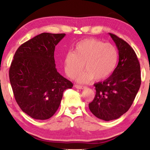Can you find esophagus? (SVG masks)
<instances>
[{
    "instance_id": "34e87169",
    "label": "esophagus",
    "mask_w": 150,
    "mask_h": 150,
    "mask_svg": "<svg viewBox=\"0 0 150 150\" xmlns=\"http://www.w3.org/2000/svg\"><path fill=\"white\" fill-rule=\"evenodd\" d=\"M75 88H76V89H84L85 88V87H83V86H81V85H75Z\"/></svg>"
}]
</instances>
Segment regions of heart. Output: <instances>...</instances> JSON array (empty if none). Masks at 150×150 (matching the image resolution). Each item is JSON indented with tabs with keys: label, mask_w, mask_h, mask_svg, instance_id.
<instances>
[{
	"label": "heart",
	"mask_w": 150,
	"mask_h": 150,
	"mask_svg": "<svg viewBox=\"0 0 150 150\" xmlns=\"http://www.w3.org/2000/svg\"><path fill=\"white\" fill-rule=\"evenodd\" d=\"M118 52L113 45L104 44L93 38L85 39L76 44L74 50L64 57V71L70 79L86 70L77 78L80 83H88L93 79L102 81L108 78L115 68Z\"/></svg>",
	"instance_id": "1"
}]
</instances>
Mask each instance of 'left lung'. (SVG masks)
<instances>
[{
  "instance_id": "obj_1",
  "label": "left lung",
  "mask_w": 150,
  "mask_h": 150,
  "mask_svg": "<svg viewBox=\"0 0 150 150\" xmlns=\"http://www.w3.org/2000/svg\"><path fill=\"white\" fill-rule=\"evenodd\" d=\"M119 51V62L103 82L94 84L96 96L89 104L91 112L104 121L114 120L128 111L141 86L140 64L134 50L115 35L109 33Z\"/></svg>"
}]
</instances>
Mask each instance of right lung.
Wrapping results in <instances>:
<instances>
[{
  "label": "right lung",
  "mask_w": 150,
  "mask_h": 150,
  "mask_svg": "<svg viewBox=\"0 0 150 150\" xmlns=\"http://www.w3.org/2000/svg\"><path fill=\"white\" fill-rule=\"evenodd\" d=\"M65 36L43 33L22 44L14 54L9 72L14 97L22 111L35 120L50 118L63 91L73 87L54 63L55 46Z\"/></svg>",
  "instance_id": "right-lung-1"
}]
</instances>
